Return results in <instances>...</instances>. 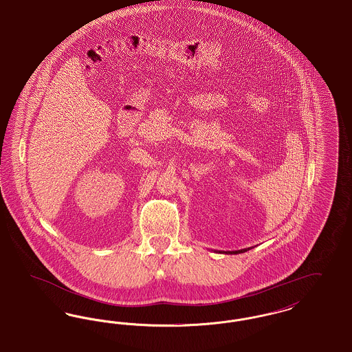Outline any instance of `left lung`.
Here are the masks:
<instances>
[{"label": "left lung", "instance_id": "1", "mask_svg": "<svg viewBox=\"0 0 352 352\" xmlns=\"http://www.w3.org/2000/svg\"><path fill=\"white\" fill-rule=\"evenodd\" d=\"M251 250V247L243 248V250H236V251H214V252H221V254H230V255H236V254H243L245 251Z\"/></svg>", "mask_w": 352, "mask_h": 352}]
</instances>
